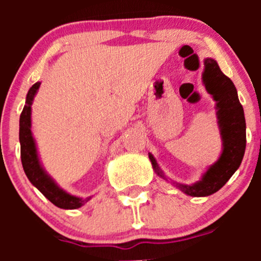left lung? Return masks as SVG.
<instances>
[{
  "instance_id": "1",
  "label": "left lung",
  "mask_w": 261,
  "mask_h": 261,
  "mask_svg": "<svg viewBox=\"0 0 261 261\" xmlns=\"http://www.w3.org/2000/svg\"><path fill=\"white\" fill-rule=\"evenodd\" d=\"M203 82L207 92L212 94L216 101L218 127L222 138V152L217 162L202 175L201 180L191 186L177 181L173 183L183 193L192 197L211 196L222 188L240 167L246 147V122L244 109L239 101L238 91L232 81L221 72L216 60L206 59ZM149 159L155 173L163 179H167L151 154H149Z\"/></svg>"
}]
</instances>
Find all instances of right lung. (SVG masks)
<instances>
[{
  "mask_svg": "<svg viewBox=\"0 0 261 261\" xmlns=\"http://www.w3.org/2000/svg\"><path fill=\"white\" fill-rule=\"evenodd\" d=\"M40 87V82L34 84L28 92L26 96V103L20 116V145H21V163H22L23 172L29 180L35 186L46 198L55 204L57 207L63 210H75L80 208L84 203L91 199V197L81 198V197L72 196L63 191L51 178L46 174L43 169L39 160L38 151H36L35 140L31 133V105Z\"/></svg>",
  "mask_w": 261,
  "mask_h": 261,
  "instance_id": "right-lung-1",
  "label": "right lung"
}]
</instances>
